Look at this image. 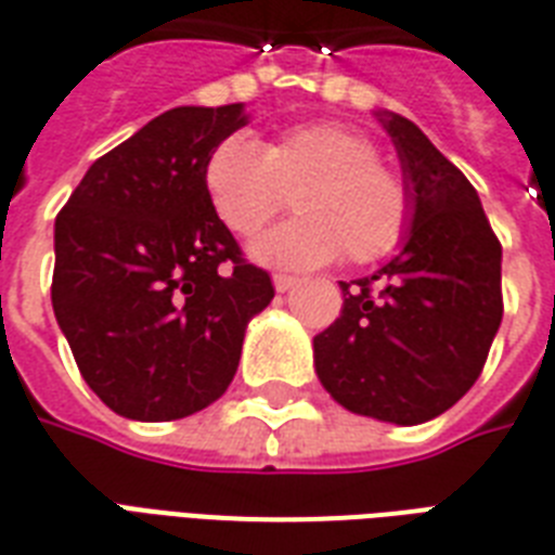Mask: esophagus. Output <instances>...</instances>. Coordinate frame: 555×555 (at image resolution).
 I'll list each match as a JSON object with an SVG mask.
<instances>
[{
	"label": "esophagus",
	"instance_id": "esophagus-1",
	"mask_svg": "<svg viewBox=\"0 0 555 555\" xmlns=\"http://www.w3.org/2000/svg\"><path fill=\"white\" fill-rule=\"evenodd\" d=\"M296 282H299V279L287 276V273H276V276H273V287H276L279 294H287L291 287H296Z\"/></svg>",
	"mask_w": 555,
	"mask_h": 555
}]
</instances>
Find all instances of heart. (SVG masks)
<instances>
[{
    "mask_svg": "<svg viewBox=\"0 0 555 555\" xmlns=\"http://www.w3.org/2000/svg\"><path fill=\"white\" fill-rule=\"evenodd\" d=\"M201 184L235 235L259 233L294 190L296 216L250 244L253 259L285 270L320 268L339 253L357 264L379 259L403 238L412 212L403 176L343 124L291 126L264 146L230 134L204 160Z\"/></svg>",
    "mask_w": 555,
    "mask_h": 555,
    "instance_id": "obj_1",
    "label": "heart"
}]
</instances>
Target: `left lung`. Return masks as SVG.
<instances>
[{
	"instance_id": "8db88e82",
	"label": "left lung",
	"mask_w": 555,
	"mask_h": 555,
	"mask_svg": "<svg viewBox=\"0 0 555 555\" xmlns=\"http://www.w3.org/2000/svg\"><path fill=\"white\" fill-rule=\"evenodd\" d=\"M377 120L409 186V227L374 276L339 282L343 313L313 337V365L348 412L417 426L452 409L487 363L504 313L501 244L464 172L412 120Z\"/></svg>"
}]
</instances>
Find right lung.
<instances>
[{
    "mask_svg": "<svg viewBox=\"0 0 555 555\" xmlns=\"http://www.w3.org/2000/svg\"><path fill=\"white\" fill-rule=\"evenodd\" d=\"M244 103L178 106L106 152L54 224L51 305L82 379L120 417L178 421L233 383L273 299L209 207L201 169Z\"/></svg>",
    "mask_w": 555,
    "mask_h": 555,
    "instance_id": "right-lung-1",
    "label": "right lung"
}]
</instances>
